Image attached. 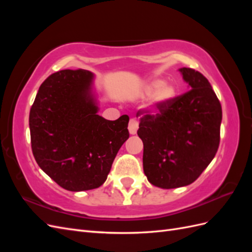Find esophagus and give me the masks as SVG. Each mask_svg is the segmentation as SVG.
I'll list each match as a JSON object with an SVG mask.
<instances>
[{"label": "esophagus", "mask_w": 252, "mask_h": 252, "mask_svg": "<svg viewBox=\"0 0 252 252\" xmlns=\"http://www.w3.org/2000/svg\"><path fill=\"white\" fill-rule=\"evenodd\" d=\"M138 128H139L138 121L134 119H131L130 121H129L128 129H129V132H130V134H135L136 131H138Z\"/></svg>", "instance_id": "34e87169"}]
</instances>
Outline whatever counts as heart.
<instances>
[{"label":"heart","instance_id":"heart-1","mask_svg":"<svg viewBox=\"0 0 252 252\" xmlns=\"http://www.w3.org/2000/svg\"><path fill=\"white\" fill-rule=\"evenodd\" d=\"M146 94H151L148 103V110L150 112H158L166 107L177 95L178 89L173 83L163 82L161 79L151 80L144 89Z\"/></svg>","mask_w":252,"mask_h":252}]
</instances>
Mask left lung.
<instances>
[{
  "mask_svg": "<svg viewBox=\"0 0 252 252\" xmlns=\"http://www.w3.org/2000/svg\"><path fill=\"white\" fill-rule=\"evenodd\" d=\"M179 71L190 90L156 116H143L138 130L144 145V173L152 185L163 189L193 183L220 144L222 107L210 83L191 68Z\"/></svg>",
  "mask_w": 252,
  "mask_h": 252,
  "instance_id": "8db88e82",
  "label": "left lung"
}]
</instances>
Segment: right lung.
<instances>
[{
    "mask_svg": "<svg viewBox=\"0 0 252 252\" xmlns=\"http://www.w3.org/2000/svg\"><path fill=\"white\" fill-rule=\"evenodd\" d=\"M94 74L61 70L45 80L29 113L32 154L40 168L62 188L100 187L129 138L128 116H98Z\"/></svg>",
    "mask_w": 252,
    "mask_h": 252,
    "instance_id": "add662e5",
    "label": "right lung"
}]
</instances>
